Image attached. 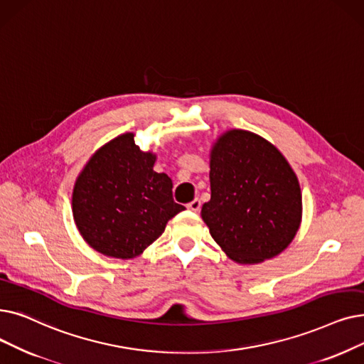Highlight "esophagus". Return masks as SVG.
I'll return each instance as SVG.
<instances>
[{
	"instance_id": "esophagus-1",
	"label": "esophagus",
	"mask_w": 364,
	"mask_h": 364,
	"mask_svg": "<svg viewBox=\"0 0 364 364\" xmlns=\"http://www.w3.org/2000/svg\"><path fill=\"white\" fill-rule=\"evenodd\" d=\"M187 208L191 210V211H195V213L199 211V210H200V200L196 198V199H193L192 202H188V203H187Z\"/></svg>"
}]
</instances>
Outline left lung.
<instances>
[{"mask_svg":"<svg viewBox=\"0 0 364 364\" xmlns=\"http://www.w3.org/2000/svg\"><path fill=\"white\" fill-rule=\"evenodd\" d=\"M211 199L200 215L214 241L238 263L272 259L293 241L302 195L284 156L262 136L233 129L211 151Z\"/></svg>","mask_w":364,"mask_h":364,"instance_id":"8db88e82","label":"left lung"}]
</instances>
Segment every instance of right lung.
<instances>
[{"label": "right lung", "instance_id": "1", "mask_svg": "<svg viewBox=\"0 0 364 364\" xmlns=\"http://www.w3.org/2000/svg\"><path fill=\"white\" fill-rule=\"evenodd\" d=\"M156 156L124 134L95 153L78 176L73 214L85 241L105 256L132 259L186 210L172 198V181L153 171Z\"/></svg>", "mask_w": 364, "mask_h": 364}]
</instances>
